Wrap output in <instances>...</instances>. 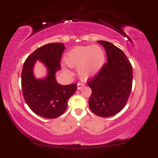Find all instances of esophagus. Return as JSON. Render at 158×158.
Returning a JSON list of instances; mask_svg holds the SVG:
<instances>
[{
	"label": "esophagus",
	"instance_id": "1",
	"mask_svg": "<svg viewBox=\"0 0 158 158\" xmlns=\"http://www.w3.org/2000/svg\"><path fill=\"white\" fill-rule=\"evenodd\" d=\"M84 86V84L81 83H77V89H81L82 88V87Z\"/></svg>",
	"mask_w": 158,
	"mask_h": 158
}]
</instances>
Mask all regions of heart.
I'll use <instances>...</instances> for the list:
<instances>
[{
	"instance_id": "b5f03b06",
	"label": "heart",
	"mask_w": 158,
	"mask_h": 158,
	"mask_svg": "<svg viewBox=\"0 0 158 158\" xmlns=\"http://www.w3.org/2000/svg\"><path fill=\"white\" fill-rule=\"evenodd\" d=\"M65 61L72 68H78V75L83 79L96 75L105 62V52L98 45L77 46L66 53ZM66 73L69 70L64 69Z\"/></svg>"
}]
</instances>
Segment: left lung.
I'll return each mask as SVG.
<instances>
[{"mask_svg":"<svg viewBox=\"0 0 158 158\" xmlns=\"http://www.w3.org/2000/svg\"><path fill=\"white\" fill-rule=\"evenodd\" d=\"M105 48L107 62L88 81L92 89L89 106L100 117L115 115L126 106L132 86V66L122 50L111 43L97 41Z\"/></svg>","mask_w":158,"mask_h":158,"instance_id":"left-lung-1","label":"left lung"}]
</instances>
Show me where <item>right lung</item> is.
I'll list each match as a JSON object with an SVG mask.
<instances>
[{
	"label": "right lung",
	"instance_id": "right-lung-1",
	"mask_svg": "<svg viewBox=\"0 0 158 158\" xmlns=\"http://www.w3.org/2000/svg\"><path fill=\"white\" fill-rule=\"evenodd\" d=\"M64 45L52 43L32 52L23 64L22 88L26 104L36 115L47 119L56 118L65 112L68 101L77 89V84L63 85L57 82L56 73L60 70V61ZM39 60L48 70L44 78L36 79L33 69Z\"/></svg>",
	"mask_w": 158,
	"mask_h": 158
}]
</instances>
